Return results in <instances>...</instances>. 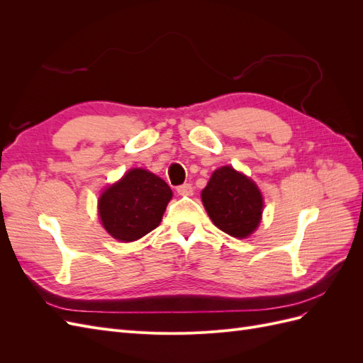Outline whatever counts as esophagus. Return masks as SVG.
I'll use <instances>...</instances> for the list:
<instances>
[{
    "label": "esophagus",
    "mask_w": 363,
    "mask_h": 363,
    "mask_svg": "<svg viewBox=\"0 0 363 363\" xmlns=\"http://www.w3.org/2000/svg\"><path fill=\"white\" fill-rule=\"evenodd\" d=\"M177 192L180 195H184V196H191L194 194V188H192L191 183H183L177 188Z\"/></svg>",
    "instance_id": "34e87169"
}]
</instances>
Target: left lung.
Listing matches in <instances>:
<instances>
[{
    "label": "left lung",
    "mask_w": 363,
    "mask_h": 363,
    "mask_svg": "<svg viewBox=\"0 0 363 363\" xmlns=\"http://www.w3.org/2000/svg\"><path fill=\"white\" fill-rule=\"evenodd\" d=\"M201 200L212 223L233 238H247L260 223L263 200L259 188L232 167L212 174Z\"/></svg>",
    "instance_id": "8db88e82"
}]
</instances>
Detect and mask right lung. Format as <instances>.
Returning a JSON list of instances; mask_svg holds the SVG:
<instances>
[{
  "instance_id": "1",
  "label": "right lung",
  "mask_w": 363,
  "mask_h": 363,
  "mask_svg": "<svg viewBox=\"0 0 363 363\" xmlns=\"http://www.w3.org/2000/svg\"><path fill=\"white\" fill-rule=\"evenodd\" d=\"M171 199L172 191L160 177L136 168L101 194L98 213L115 239L131 242L160 224Z\"/></svg>"
}]
</instances>
